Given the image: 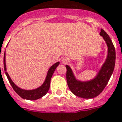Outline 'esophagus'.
<instances>
[{"label": "esophagus", "instance_id": "esophagus-1", "mask_svg": "<svg viewBox=\"0 0 122 122\" xmlns=\"http://www.w3.org/2000/svg\"><path fill=\"white\" fill-rule=\"evenodd\" d=\"M64 63H67V61H66V60H65V61H64Z\"/></svg>", "mask_w": 122, "mask_h": 122}]
</instances>
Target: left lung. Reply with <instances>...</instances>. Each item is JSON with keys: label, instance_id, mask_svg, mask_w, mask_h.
Segmentation results:
<instances>
[{"label": "left lung", "instance_id": "obj_1", "mask_svg": "<svg viewBox=\"0 0 122 122\" xmlns=\"http://www.w3.org/2000/svg\"><path fill=\"white\" fill-rule=\"evenodd\" d=\"M100 35L102 36L108 47V54L105 62L93 79L81 81L76 79L72 69L68 65L66 68V81L69 89L74 95L86 99L98 96L105 89L114 71L116 52L113 43L105 31L102 29Z\"/></svg>", "mask_w": 122, "mask_h": 122}]
</instances>
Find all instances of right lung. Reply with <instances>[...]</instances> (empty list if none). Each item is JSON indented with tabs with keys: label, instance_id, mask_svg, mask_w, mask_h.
<instances>
[{
	"label": "right lung",
	"instance_id": "obj_1",
	"mask_svg": "<svg viewBox=\"0 0 122 122\" xmlns=\"http://www.w3.org/2000/svg\"><path fill=\"white\" fill-rule=\"evenodd\" d=\"M5 55H6V51L4 52V71H5L6 76L8 77L10 83L11 84V86L13 87V90L16 92V93L18 95L20 96L23 99L29 100H36L37 99L42 98L45 94H46L48 91L49 90L51 77H52V75L54 74L56 68H57V66L59 65V62H57L55 64H54L49 68V70L48 71L47 75H46V79H45V81H44V83L41 86H40L39 87L36 89H33V90H24V89H22L19 88V87H18L12 81V80L10 77L8 73L6 72V58H5L6 56Z\"/></svg>",
	"mask_w": 122,
	"mask_h": 122
}]
</instances>
